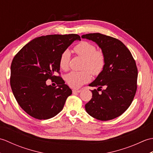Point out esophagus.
Returning <instances> with one entry per match:
<instances>
[{"instance_id": "34e87169", "label": "esophagus", "mask_w": 153, "mask_h": 153, "mask_svg": "<svg viewBox=\"0 0 153 153\" xmlns=\"http://www.w3.org/2000/svg\"><path fill=\"white\" fill-rule=\"evenodd\" d=\"M81 91H82V89H73V91H72V92H73L74 94V93H79Z\"/></svg>"}]
</instances>
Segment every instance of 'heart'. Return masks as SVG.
Here are the masks:
<instances>
[{
    "label": "heart",
    "instance_id": "obj_1",
    "mask_svg": "<svg viewBox=\"0 0 153 153\" xmlns=\"http://www.w3.org/2000/svg\"><path fill=\"white\" fill-rule=\"evenodd\" d=\"M74 50L78 56L84 58L80 71H71L66 75V81L71 87L79 88L89 82L91 79V72L94 76H98L102 72L106 63L105 55L102 51L96 50L95 45L88 41H82L74 47ZM70 52L68 49L62 53L60 59V67L66 70L69 67Z\"/></svg>",
    "mask_w": 153,
    "mask_h": 153
}]
</instances>
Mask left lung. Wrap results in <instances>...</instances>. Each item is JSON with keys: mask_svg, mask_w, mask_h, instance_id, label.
<instances>
[{"mask_svg": "<svg viewBox=\"0 0 153 153\" xmlns=\"http://www.w3.org/2000/svg\"><path fill=\"white\" fill-rule=\"evenodd\" d=\"M82 38L96 43L106 58L102 71L89 85L97 89L91 91L86 112L102 121L116 118L131 105L137 91L135 61L126 45L116 38L99 33L83 35Z\"/></svg>", "mask_w": 153, "mask_h": 153, "instance_id": "obj_1", "label": "left lung"}]
</instances>
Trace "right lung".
Listing matches in <instances>:
<instances>
[{"label": "right lung", "instance_id": "add662e5", "mask_svg": "<svg viewBox=\"0 0 153 153\" xmlns=\"http://www.w3.org/2000/svg\"><path fill=\"white\" fill-rule=\"evenodd\" d=\"M76 40L77 34L49 35L29 42L13 58L10 85L18 105L29 115L47 120L63 109L72 91L60 76L59 59L62 53ZM48 79L57 85L47 86Z\"/></svg>", "mask_w": 153, "mask_h": 153}]
</instances>
